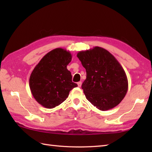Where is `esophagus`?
Returning a JSON list of instances; mask_svg holds the SVG:
<instances>
[{"instance_id":"1","label":"esophagus","mask_w":152,"mask_h":152,"mask_svg":"<svg viewBox=\"0 0 152 152\" xmlns=\"http://www.w3.org/2000/svg\"><path fill=\"white\" fill-rule=\"evenodd\" d=\"M78 86L79 87V88H80V87L82 86V82H78Z\"/></svg>"}]
</instances>
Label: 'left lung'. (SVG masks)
Here are the masks:
<instances>
[{
    "instance_id": "obj_1",
    "label": "left lung",
    "mask_w": 152,
    "mask_h": 152,
    "mask_svg": "<svg viewBox=\"0 0 152 152\" xmlns=\"http://www.w3.org/2000/svg\"><path fill=\"white\" fill-rule=\"evenodd\" d=\"M77 57L86 70L82 86L86 99L102 111L118 105L127 93L128 80L115 57L98 46L79 51Z\"/></svg>"
}]
</instances>
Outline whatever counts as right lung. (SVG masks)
I'll list each match as a JSON object with an SVG mask.
<instances>
[{"label":"right lung","instance_id":"1","mask_svg":"<svg viewBox=\"0 0 152 152\" xmlns=\"http://www.w3.org/2000/svg\"><path fill=\"white\" fill-rule=\"evenodd\" d=\"M72 55L63 48L50 51L34 67L29 78V87L35 100L44 107L53 108L65 101L70 90L78 86L72 82L66 66Z\"/></svg>","mask_w":152,"mask_h":152}]
</instances>
